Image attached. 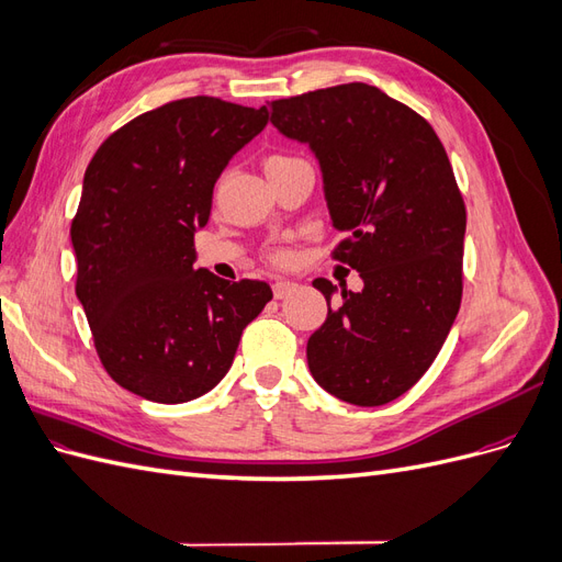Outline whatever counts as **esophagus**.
<instances>
[{
    "mask_svg": "<svg viewBox=\"0 0 562 562\" xmlns=\"http://www.w3.org/2000/svg\"><path fill=\"white\" fill-rule=\"evenodd\" d=\"M271 291H274L277 300H283L297 291V283L295 281H277L274 285H271Z\"/></svg>",
    "mask_w": 562,
    "mask_h": 562,
    "instance_id": "1",
    "label": "esophagus"
}]
</instances>
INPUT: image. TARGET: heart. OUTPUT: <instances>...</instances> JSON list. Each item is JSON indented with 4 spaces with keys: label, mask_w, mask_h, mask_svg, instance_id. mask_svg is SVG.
Masks as SVG:
<instances>
[{
    "label": "heart",
    "mask_w": 562,
    "mask_h": 562,
    "mask_svg": "<svg viewBox=\"0 0 562 562\" xmlns=\"http://www.w3.org/2000/svg\"><path fill=\"white\" fill-rule=\"evenodd\" d=\"M288 161H295V159H293V157H283V155H274V157H269V159L265 161V168L279 166V164H288ZM288 258H291V255H288V250H277V252H274V262H279V265L288 262Z\"/></svg>",
    "instance_id": "obj_1"
}]
</instances>
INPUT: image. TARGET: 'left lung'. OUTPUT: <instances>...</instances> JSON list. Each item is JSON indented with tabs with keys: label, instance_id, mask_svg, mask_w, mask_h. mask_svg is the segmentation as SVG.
<instances>
[{
	"label": "left lung",
	"instance_id": "1",
	"mask_svg": "<svg viewBox=\"0 0 562 562\" xmlns=\"http://www.w3.org/2000/svg\"><path fill=\"white\" fill-rule=\"evenodd\" d=\"M271 124L318 159L333 258L363 291L316 279L328 318L310 337L314 380L353 405L403 396L443 347L462 302L467 209L443 143L427 119L368 83L271 100Z\"/></svg>",
	"mask_w": 562,
	"mask_h": 562
}]
</instances>
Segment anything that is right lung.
I'll return each mask as SVG.
<instances>
[{"label": "right lung", "instance_id": "add662e5", "mask_svg": "<svg viewBox=\"0 0 562 562\" xmlns=\"http://www.w3.org/2000/svg\"><path fill=\"white\" fill-rule=\"evenodd\" d=\"M267 119V108L211 95L173 100L114 131L83 173L70 229L75 288L100 363L131 394L155 403L206 394L271 300L265 281L194 269L213 187Z\"/></svg>", "mask_w": 562, "mask_h": 562}]
</instances>
